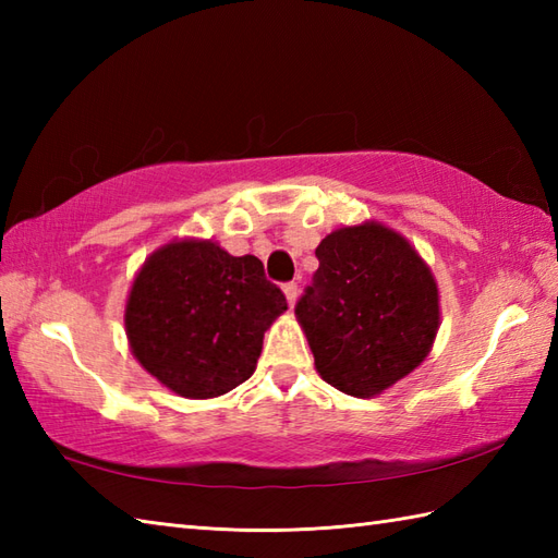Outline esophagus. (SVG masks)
<instances>
[{"label": "esophagus", "mask_w": 558, "mask_h": 558, "mask_svg": "<svg viewBox=\"0 0 558 558\" xmlns=\"http://www.w3.org/2000/svg\"><path fill=\"white\" fill-rule=\"evenodd\" d=\"M282 292H286L288 304H290V306H294V302H298V298H300V288H298V282H288V286L282 288Z\"/></svg>", "instance_id": "1"}]
</instances>
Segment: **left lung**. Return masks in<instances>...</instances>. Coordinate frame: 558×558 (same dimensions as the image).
Segmentation results:
<instances>
[{
    "instance_id": "left-lung-1",
    "label": "left lung",
    "mask_w": 558,
    "mask_h": 558,
    "mask_svg": "<svg viewBox=\"0 0 558 558\" xmlns=\"http://www.w3.org/2000/svg\"><path fill=\"white\" fill-rule=\"evenodd\" d=\"M294 306L326 384L354 398L384 393L417 369L438 330V288L405 236L381 222L330 232Z\"/></svg>"
}]
</instances>
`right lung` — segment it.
<instances>
[{
	"label": "right lung",
	"mask_w": 558,
	"mask_h": 558,
	"mask_svg": "<svg viewBox=\"0 0 558 558\" xmlns=\"http://www.w3.org/2000/svg\"><path fill=\"white\" fill-rule=\"evenodd\" d=\"M286 310V294L256 256H232L210 240H174L136 272L124 326L150 376L177 396L206 400L254 374L264 333Z\"/></svg>",
	"instance_id": "1"
}]
</instances>
